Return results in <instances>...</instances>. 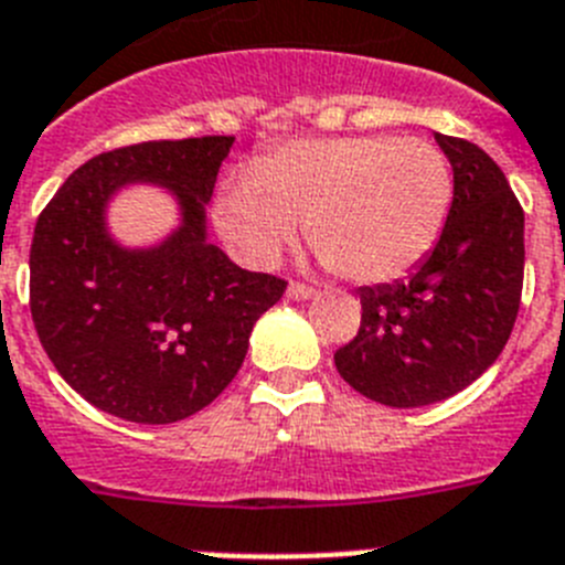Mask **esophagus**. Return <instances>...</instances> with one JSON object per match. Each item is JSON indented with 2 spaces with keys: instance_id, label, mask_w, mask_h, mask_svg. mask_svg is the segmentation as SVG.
I'll return each mask as SVG.
<instances>
[{
  "instance_id": "obj_1",
  "label": "esophagus",
  "mask_w": 565,
  "mask_h": 565,
  "mask_svg": "<svg viewBox=\"0 0 565 565\" xmlns=\"http://www.w3.org/2000/svg\"><path fill=\"white\" fill-rule=\"evenodd\" d=\"M312 296H316V289H312V287H303V284L289 281L287 298H292V301H310Z\"/></svg>"
}]
</instances>
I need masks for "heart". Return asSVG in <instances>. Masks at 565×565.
<instances>
[{"label": "heart", "instance_id": "obj_1", "mask_svg": "<svg viewBox=\"0 0 565 565\" xmlns=\"http://www.w3.org/2000/svg\"><path fill=\"white\" fill-rule=\"evenodd\" d=\"M455 199L444 150L424 139L358 134L298 139L255 159L215 201V227L244 262L267 267L298 218L338 276H406L438 244Z\"/></svg>", "mask_w": 565, "mask_h": 565}]
</instances>
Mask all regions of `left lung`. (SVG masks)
Masks as SVG:
<instances>
[{
  "instance_id": "8db88e82",
  "label": "left lung",
  "mask_w": 565,
  "mask_h": 565,
  "mask_svg": "<svg viewBox=\"0 0 565 565\" xmlns=\"http://www.w3.org/2000/svg\"><path fill=\"white\" fill-rule=\"evenodd\" d=\"M455 199L438 244L404 281L361 287V330L335 352L355 392L395 409L452 398L507 347L523 289V210L478 145L435 134Z\"/></svg>"
}]
</instances>
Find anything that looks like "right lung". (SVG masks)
<instances>
[{
  "mask_svg": "<svg viewBox=\"0 0 565 565\" xmlns=\"http://www.w3.org/2000/svg\"><path fill=\"white\" fill-rule=\"evenodd\" d=\"M233 136L141 141L93 156L39 215L31 316L67 384L134 424H175L238 375L255 321L287 281L233 264L207 238V204ZM159 186L180 222L153 245H125L111 199Z\"/></svg>",
  "mask_w": 565,
  "mask_h": 565,
  "instance_id": "1",
  "label": "right lung"
}]
</instances>
